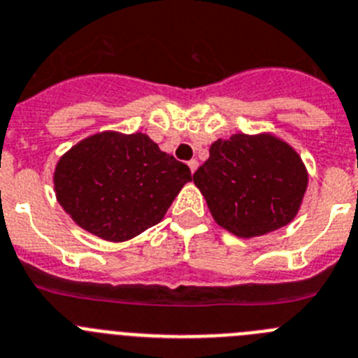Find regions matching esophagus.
<instances>
[{
  "label": "esophagus",
  "instance_id": "obj_1",
  "mask_svg": "<svg viewBox=\"0 0 358 358\" xmlns=\"http://www.w3.org/2000/svg\"><path fill=\"white\" fill-rule=\"evenodd\" d=\"M187 166H189V169H191V171L194 173L196 169H198V160H196V159L189 160V162H187Z\"/></svg>",
  "mask_w": 358,
  "mask_h": 358
}]
</instances>
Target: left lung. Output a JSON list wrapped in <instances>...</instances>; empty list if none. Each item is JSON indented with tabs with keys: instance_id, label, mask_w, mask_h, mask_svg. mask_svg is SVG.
Returning a JSON list of instances; mask_svg holds the SVG:
<instances>
[{
	"instance_id": "1",
	"label": "left lung",
	"mask_w": 358,
	"mask_h": 358,
	"mask_svg": "<svg viewBox=\"0 0 358 358\" xmlns=\"http://www.w3.org/2000/svg\"><path fill=\"white\" fill-rule=\"evenodd\" d=\"M192 180L215 223L241 239H251L296 217L308 173L291 144L262 131L212 143L210 157Z\"/></svg>"
}]
</instances>
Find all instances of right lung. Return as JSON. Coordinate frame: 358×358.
Wrapping results in <instances>:
<instances>
[{
	"instance_id": "right-lung-1",
	"label": "right lung",
	"mask_w": 358,
	"mask_h": 358,
	"mask_svg": "<svg viewBox=\"0 0 358 358\" xmlns=\"http://www.w3.org/2000/svg\"><path fill=\"white\" fill-rule=\"evenodd\" d=\"M191 182V169L146 134L99 131L66 151L55 166L57 201L89 234L124 243L160 223Z\"/></svg>"
}]
</instances>
